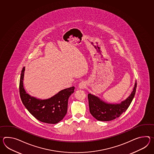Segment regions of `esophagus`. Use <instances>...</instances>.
I'll return each instance as SVG.
<instances>
[{
    "label": "esophagus",
    "instance_id": "1",
    "mask_svg": "<svg viewBox=\"0 0 154 154\" xmlns=\"http://www.w3.org/2000/svg\"><path fill=\"white\" fill-rule=\"evenodd\" d=\"M85 85H86V83L85 81H81L79 83V88L80 89H84L85 87Z\"/></svg>",
    "mask_w": 154,
    "mask_h": 154
}]
</instances>
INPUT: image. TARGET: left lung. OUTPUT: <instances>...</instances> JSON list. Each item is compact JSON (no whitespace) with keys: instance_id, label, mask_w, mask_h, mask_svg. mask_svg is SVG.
Here are the masks:
<instances>
[{"instance_id":"1","label":"left lung","mask_w":154,"mask_h":154,"mask_svg":"<svg viewBox=\"0 0 154 154\" xmlns=\"http://www.w3.org/2000/svg\"><path fill=\"white\" fill-rule=\"evenodd\" d=\"M137 82L133 91L127 99L119 104H110L104 102L98 97L89 93L88 94L89 112L94 118L99 121H110L119 117L125 112L133 99L137 89Z\"/></svg>"}]
</instances>
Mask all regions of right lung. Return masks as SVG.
Instances as JSON below:
<instances>
[{
	"mask_svg": "<svg viewBox=\"0 0 154 154\" xmlns=\"http://www.w3.org/2000/svg\"><path fill=\"white\" fill-rule=\"evenodd\" d=\"M25 67L21 71L19 92L21 101L27 110L36 119L43 123L56 124L63 119L67 112L69 96L74 92V87L60 91L46 99H37L26 92L23 85Z\"/></svg>",
	"mask_w": 154,
	"mask_h": 154,
	"instance_id": "obj_1",
	"label": "right lung"
}]
</instances>
